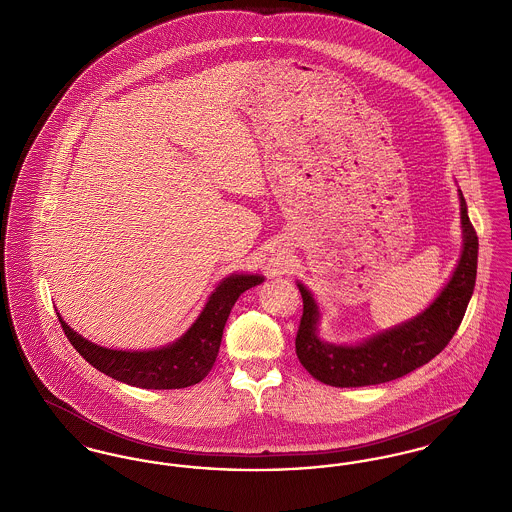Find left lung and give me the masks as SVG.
<instances>
[{
	"label": "left lung",
	"instance_id": "1",
	"mask_svg": "<svg viewBox=\"0 0 512 512\" xmlns=\"http://www.w3.org/2000/svg\"><path fill=\"white\" fill-rule=\"evenodd\" d=\"M460 214L462 255L433 304L411 321L395 325L394 329L382 331L358 345H333L317 337L319 308L312 292L298 282L304 314L296 335V354L315 380L335 388L392 382L433 360L450 343L470 304L477 275L479 243L462 193Z\"/></svg>",
	"mask_w": 512,
	"mask_h": 512
}]
</instances>
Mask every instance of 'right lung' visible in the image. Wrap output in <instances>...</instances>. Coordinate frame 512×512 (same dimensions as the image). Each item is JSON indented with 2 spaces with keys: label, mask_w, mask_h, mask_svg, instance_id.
<instances>
[{
  "label": "right lung",
  "mask_w": 512,
  "mask_h": 512,
  "mask_svg": "<svg viewBox=\"0 0 512 512\" xmlns=\"http://www.w3.org/2000/svg\"><path fill=\"white\" fill-rule=\"evenodd\" d=\"M259 275H230L210 294L204 310L175 343L154 351H113L78 335L62 317V329L74 349L99 372L144 390H179L198 384L214 366L224 325L237 298L261 284Z\"/></svg>",
  "instance_id": "1"
}]
</instances>
